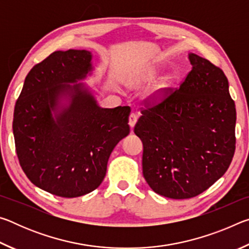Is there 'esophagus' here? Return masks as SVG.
<instances>
[{
  "mask_svg": "<svg viewBox=\"0 0 249 249\" xmlns=\"http://www.w3.org/2000/svg\"><path fill=\"white\" fill-rule=\"evenodd\" d=\"M136 122H137V115L135 114V113H130V115L128 117V124H129L130 127L133 128L135 124H136Z\"/></svg>",
  "mask_w": 249,
  "mask_h": 249,
  "instance_id": "34e87169",
  "label": "esophagus"
}]
</instances>
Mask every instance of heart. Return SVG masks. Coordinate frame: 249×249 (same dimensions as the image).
I'll return each instance as SVG.
<instances>
[{
    "instance_id": "obj_1",
    "label": "heart",
    "mask_w": 249,
    "mask_h": 249,
    "mask_svg": "<svg viewBox=\"0 0 249 249\" xmlns=\"http://www.w3.org/2000/svg\"><path fill=\"white\" fill-rule=\"evenodd\" d=\"M157 73H158V70L150 69V70H148V72H147V74H146V79L147 80H153V79L156 78ZM171 82H172L171 75H165V77H162L161 79L159 80L158 83L156 84L153 91L150 92V94H149L150 99L155 100V101L161 100L163 96H165L168 89H169Z\"/></svg>"
}]
</instances>
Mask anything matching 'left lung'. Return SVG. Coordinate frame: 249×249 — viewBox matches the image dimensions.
<instances>
[{
    "instance_id": "8db88e82",
    "label": "left lung",
    "mask_w": 249,
    "mask_h": 249,
    "mask_svg": "<svg viewBox=\"0 0 249 249\" xmlns=\"http://www.w3.org/2000/svg\"><path fill=\"white\" fill-rule=\"evenodd\" d=\"M192 70L178 90L142 111L134 132L141 138L142 175L170 199H189L229 169L235 151L236 108L224 72L189 53Z\"/></svg>"
}]
</instances>
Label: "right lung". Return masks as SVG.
<instances>
[{
  "mask_svg": "<svg viewBox=\"0 0 249 249\" xmlns=\"http://www.w3.org/2000/svg\"><path fill=\"white\" fill-rule=\"evenodd\" d=\"M92 53L54 52L34 66L16 101L13 134L25 175L62 197L95 190L109 155L129 134V107H99L90 88L77 83L93 71Z\"/></svg>",
  "mask_w": 249,
  "mask_h": 249,
  "instance_id": "obj_1",
  "label": "right lung"
}]
</instances>
